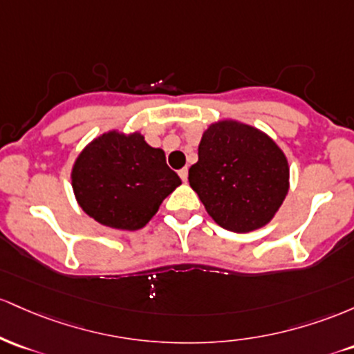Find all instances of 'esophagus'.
<instances>
[{"label":"esophagus","mask_w":354,"mask_h":354,"mask_svg":"<svg viewBox=\"0 0 354 354\" xmlns=\"http://www.w3.org/2000/svg\"><path fill=\"white\" fill-rule=\"evenodd\" d=\"M178 176H180L182 180L187 182V177H189V169H187V167H184V169L178 170Z\"/></svg>","instance_id":"esophagus-1"}]
</instances>
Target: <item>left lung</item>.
<instances>
[{"mask_svg":"<svg viewBox=\"0 0 354 354\" xmlns=\"http://www.w3.org/2000/svg\"><path fill=\"white\" fill-rule=\"evenodd\" d=\"M189 184L221 227L251 232L268 225L289 190L281 147L256 127L219 120L204 130Z\"/></svg>","mask_w":354,"mask_h":354,"instance_id":"8db88e82","label":"left lung"}]
</instances>
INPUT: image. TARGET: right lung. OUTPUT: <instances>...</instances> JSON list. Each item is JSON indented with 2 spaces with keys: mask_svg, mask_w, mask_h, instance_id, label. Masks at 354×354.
<instances>
[{
  "mask_svg": "<svg viewBox=\"0 0 354 354\" xmlns=\"http://www.w3.org/2000/svg\"><path fill=\"white\" fill-rule=\"evenodd\" d=\"M71 187L83 212L120 230L145 227L164 198L182 184L165 152L140 132L109 130L93 138L71 167Z\"/></svg>",
  "mask_w": 354,
  "mask_h": 354,
  "instance_id": "right-lung-1",
  "label": "right lung"
}]
</instances>
